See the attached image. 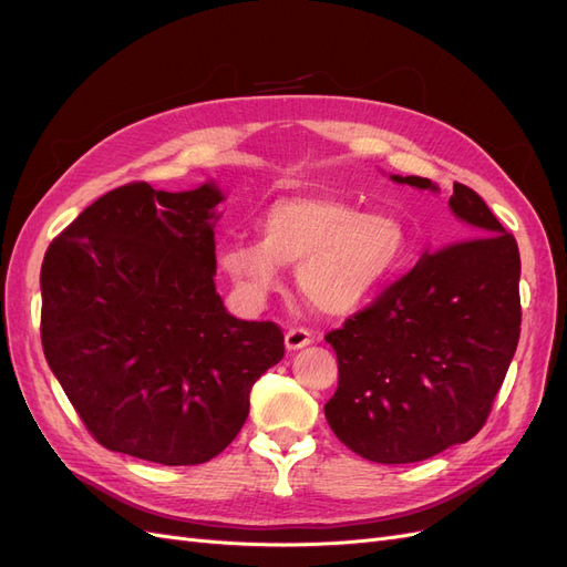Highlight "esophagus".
Listing matches in <instances>:
<instances>
[{
    "label": "esophagus",
    "mask_w": 567,
    "mask_h": 567,
    "mask_svg": "<svg viewBox=\"0 0 567 567\" xmlns=\"http://www.w3.org/2000/svg\"><path fill=\"white\" fill-rule=\"evenodd\" d=\"M308 343H312V331L306 327H295L285 333V346L289 350H299L306 348Z\"/></svg>",
    "instance_id": "obj_1"
}]
</instances>
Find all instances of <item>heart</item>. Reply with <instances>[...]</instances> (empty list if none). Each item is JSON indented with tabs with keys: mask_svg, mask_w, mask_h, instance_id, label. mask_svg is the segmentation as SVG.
Instances as JSON below:
<instances>
[{
	"mask_svg": "<svg viewBox=\"0 0 567 567\" xmlns=\"http://www.w3.org/2000/svg\"><path fill=\"white\" fill-rule=\"evenodd\" d=\"M259 238L234 236L219 247V266L240 295L261 303L282 287V266H299L303 297L324 316L360 310L406 259L402 221L358 213L333 194H291L270 200L257 219Z\"/></svg>",
	"mask_w": 567,
	"mask_h": 567,
	"instance_id": "1",
	"label": "heart"
}]
</instances>
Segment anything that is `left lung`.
<instances>
[{
  "label": "left lung",
  "mask_w": 567,
  "mask_h": 567,
  "mask_svg": "<svg viewBox=\"0 0 567 567\" xmlns=\"http://www.w3.org/2000/svg\"><path fill=\"white\" fill-rule=\"evenodd\" d=\"M392 179L436 192L427 177ZM449 205L457 240L427 251L324 337L339 360L327 423L371 463H421L470 442L516 352V240L470 186L455 182Z\"/></svg>",
  "instance_id": "1"
}]
</instances>
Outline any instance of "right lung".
<instances>
[{
	"instance_id": "right-lung-1",
	"label": "right lung",
	"mask_w": 567,
	"mask_h": 567,
	"mask_svg": "<svg viewBox=\"0 0 567 567\" xmlns=\"http://www.w3.org/2000/svg\"><path fill=\"white\" fill-rule=\"evenodd\" d=\"M221 192L104 194L49 245L41 346L104 449L200 465L247 421L249 390L285 354L276 322L228 316L215 289Z\"/></svg>"
}]
</instances>
